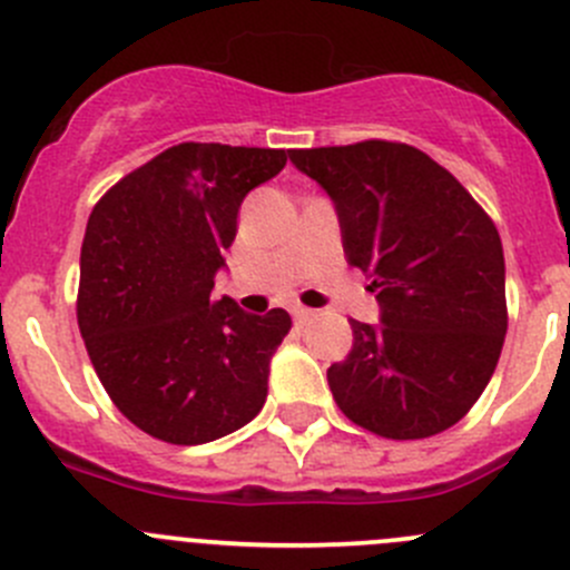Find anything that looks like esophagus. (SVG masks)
Wrapping results in <instances>:
<instances>
[{"instance_id":"esophagus-1","label":"esophagus","mask_w":570,"mask_h":570,"mask_svg":"<svg viewBox=\"0 0 570 570\" xmlns=\"http://www.w3.org/2000/svg\"><path fill=\"white\" fill-rule=\"evenodd\" d=\"M312 317H314L312 308H306V306H295V308H292V320H295V325L303 327Z\"/></svg>"}]
</instances>
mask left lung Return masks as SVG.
<instances>
[{
	"instance_id": "obj_1",
	"label": "left lung",
	"mask_w": 570,
	"mask_h": 570,
	"mask_svg": "<svg viewBox=\"0 0 570 570\" xmlns=\"http://www.w3.org/2000/svg\"><path fill=\"white\" fill-rule=\"evenodd\" d=\"M289 159L331 195L344 256L381 303V325L350 320L353 350L327 370L333 400L383 439L444 433L485 392L508 333L497 226L405 142L295 148Z\"/></svg>"
}]
</instances>
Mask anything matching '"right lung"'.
Wrapping results in <instances>:
<instances>
[{
    "mask_svg": "<svg viewBox=\"0 0 570 570\" xmlns=\"http://www.w3.org/2000/svg\"><path fill=\"white\" fill-rule=\"evenodd\" d=\"M284 148L178 142L101 195L85 228L77 320L109 400L142 433L206 444L267 400L269 358L289 333L217 301L215 273L253 187L284 170Z\"/></svg>",
    "mask_w": 570,
    "mask_h": 570,
    "instance_id": "1",
    "label": "right lung"
}]
</instances>
